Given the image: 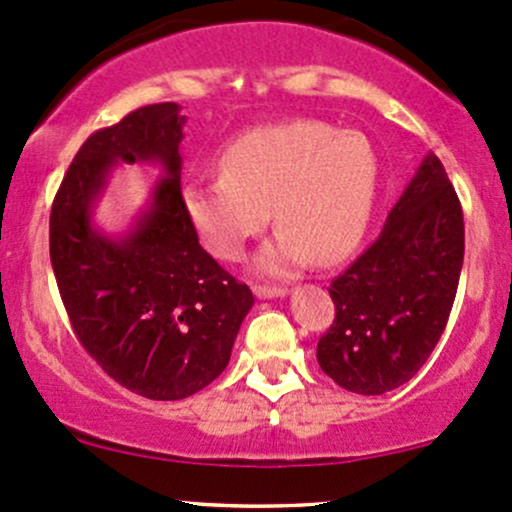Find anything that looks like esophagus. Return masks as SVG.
Listing matches in <instances>:
<instances>
[{
	"mask_svg": "<svg viewBox=\"0 0 512 512\" xmlns=\"http://www.w3.org/2000/svg\"><path fill=\"white\" fill-rule=\"evenodd\" d=\"M254 295L258 300L285 298V295H288V290L280 288V285H254Z\"/></svg>",
	"mask_w": 512,
	"mask_h": 512,
	"instance_id": "esophagus-1",
	"label": "esophagus"
}]
</instances>
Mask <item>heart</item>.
I'll return each mask as SVG.
<instances>
[{"label":"heart","mask_w":512,"mask_h":512,"mask_svg":"<svg viewBox=\"0 0 512 512\" xmlns=\"http://www.w3.org/2000/svg\"><path fill=\"white\" fill-rule=\"evenodd\" d=\"M219 175L183 183L192 229L214 256L236 261L268 224L271 207L278 232L256 268L283 276L310 258L327 266L354 251L376 200L378 161L364 136L295 119L229 141Z\"/></svg>","instance_id":"obj_1"}]
</instances>
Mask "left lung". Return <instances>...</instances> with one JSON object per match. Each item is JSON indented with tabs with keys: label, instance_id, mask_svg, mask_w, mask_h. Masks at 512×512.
<instances>
[{
	"label": "left lung",
	"instance_id": "8db88e82",
	"mask_svg": "<svg viewBox=\"0 0 512 512\" xmlns=\"http://www.w3.org/2000/svg\"><path fill=\"white\" fill-rule=\"evenodd\" d=\"M464 263V214L442 161L425 156L383 232L332 280L317 361L337 386L383 395L408 383L447 327Z\"/></svg>",
	"mask_w": 512,
	"mask_h": 512
}]
</instances>
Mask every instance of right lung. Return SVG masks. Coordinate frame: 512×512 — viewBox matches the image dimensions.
I'll return each mask as SVG.
<instances>
[{"label": "right lung", "mask_w": 512, "mask_h": 512, "mask_svg": "<svg viewBox=\"0 0 512 512\" xmlns=\"http://www.w3.org/2000/svg\"><path fill=\"white\" fill-rule=\"evenodd\" d=\"M185 117L175 102L148 104L80 146L51 210V263L73 332L119 386L180 400L224 371L254 305L200 246L180 200ZM119 162H158L149 210L124 237L91 224Z\"/></svg>", "instance_id": "add662e5"}]
</instances>
